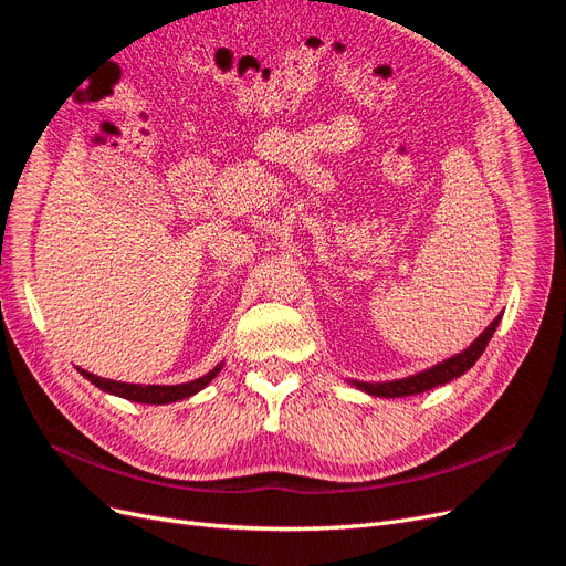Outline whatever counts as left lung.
Masks as SVG:
<instances>
[{"mask_svg": "<svg viewBox=\"0 0 566 566\" xmlns=\"http://www.w3.org/2000/svg\"><path fill=\"white\" fill-rule=\"evenodd\" d=\"M501 323V316H495L493 323L489 325V328L479 335L472 345L460 352L451 358H447V361H441L432 368H427L418 375H410V378H403V380H394V382H356L354 385L358 389H364L366 394H373V397H385V399H397V397H410V394H422L427 389H434L439 385H447L455 378H460L462 373H468L479 356L484 354L489 339L493 337L495 328H499Z\"/></svg>", "mask_w": 566, "mask_h": 566, "instance_id": "1", "label": "left lung"}]
</instances>
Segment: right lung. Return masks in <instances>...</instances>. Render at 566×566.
<instances>
[{
  "mask_svg": "<svg viewBox=\"0 0 566 566\" xmlns=\"http://www.w3.org/2000/svg\"><path fill=\"white\" fill-rule=\"evenodd\" d=\"M84 378H87L92 385H96L98 389H104L108 394H115V397H123L127 401H136V403H172V401H181L193 397L196 391H200L202 387H208L217 373L221 370V364L214 366L208 375H202L198 380L184 382V385H132V382H117V380H108V378H98V375L77 368Z\"/></svg>",
  "mask_w": 566,
  "mask_h": 566,
  "instance_id": "1",
  "label": "right lung"
}]
</instances>
